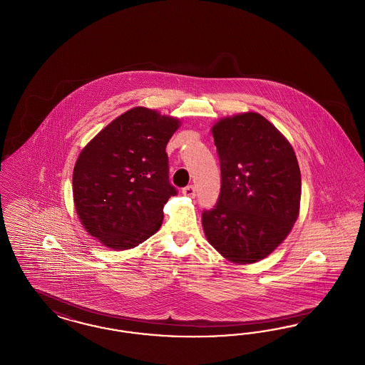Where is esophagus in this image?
<instances>
[{"instance_id": "1", "label": "esophagus", "mask_w": 365, "mask_h": 365, "mask_svg": "<svg viewBox=\"0 0 365 365\" xmlns=\"http://www.w3.org/2000/svg\"><path fill=\"white\" fill-rule=\"evenodd\" d=\"M182 192H183V195H186V197L194 198V197H195V187H194L192 185H190V186H186L185 189L182 190Z\"/></svg>"}]
</instances>
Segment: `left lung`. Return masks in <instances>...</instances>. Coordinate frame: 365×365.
<instances>
[{
  "instance_id": "left-lung-1",
  "label": "left lung",
  "mask_w": 365,
  "mask_h": 365,
  "mask_svg": "<svg viewBox=\"0 0 365 365\" xmlns=\"http://www.w3.org/2000/svg\"><path fill=\"white\" fill-rule=\"evenodd\" d=\"M221 190L203 210L207 241L229 262L251 264L287 237L299 214L301 171L295 152L262 114H236L212 128Z\"/></svg>"
}]
</instances>
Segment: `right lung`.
Listing matches in <instances>:
<instances>
[{
  "mask_svg": "<svg viewBox=\"0 0 365 365\" xmlns=\"http://www.w3.org/2000/svg\"><path fill=\"white\" fill-rule=\"evenodd\" d=\"M180 121L147 108L118 115L78 156L73 173L76 214L112 250H130L155 235L176 195L165 147Z\"/></svg>",
  "mask_w": 365,
  "mask_h": 365,
  "instance_id": "obj_1",
  "label": "right lung"
}]
</instances>
